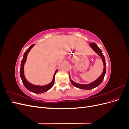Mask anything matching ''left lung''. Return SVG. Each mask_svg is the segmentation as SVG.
Wrapping results in <instances>:
<instances>
[{
    "label": "left lung",
    "instance_id": "obj_1",
    "mask_svg": "<svg viewBox=\"0 0 129 129\" xmlns=\"http://www.w3.org/2000/svg\"><path fill=\"white\" fill-rule=\"evenodd\" d=\"M90 47L92 48V49L94 50V51L98 54V55L102 58V60L103 61V65H104V68H103V71L102 74H101V75L97 79V80H96L95 81H93V82L90 83L89 84H79L75 82H74L73 81L71 80V83H72V84L74 86L80 88V89H85V90H90V89H92L93 88H96V87L99 86V85L102 83V82L103 81L104 77L105 76V74L106 73V64H105V57L103 55V54L102 53V50L98 46H97V45L94 42L92 43H90ZM69 78L71 79V76H70L69 75Z\"/></svg>",
    "mask_w": 129,
    "mask_h": 129
}]
</instances>
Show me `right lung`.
<instances>
[{"mask_svg":"<svg viewBox=\"0 0 129 129\" xmlns=\"http://www.w3.org/2000/svg\"><path fill=\"white\" fill-rule=\"evenodd\" d=\"M34 45H35V44L31 45L28 48V49H27L25 52V53L24 54V56H23V58H22V60L21 62L20 75V77H21L22 82V83L24 85V86L26 87V89H28L29 91L32 92H34V93H43V92H45L47 91H48V90H49L53 87V85H54V82H55V74H56L58 69L56 70L55 73H54V74L52 81L50 83L47 84V85H34L33 84H31L28 81H27V80L26 79V78L24 75V64L25 63L26 59H27V55H28V54L29 52L30 49H32V48Z\"/></svg>","mask_w":129,"mask_h":129,"instance_id":"right-lung-1","label":"right lung"}]
</instances>
